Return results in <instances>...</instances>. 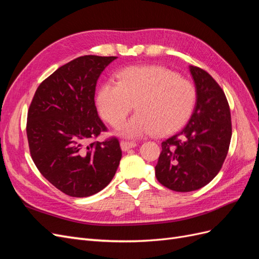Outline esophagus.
I'll return each instance as SVG.
<instances>
[{
  "instance_id": "34e87169",
  "label": "esophagus",
  "mask_w": 259,
  "mask_h": 259,
  "mask_svg": "<svg viewBox=\"0 0 259 259\" xmlns=\"http://www.w3.org/2000/svg\"><path fill=\"white\" fill-rule=\"evenodd\" d=\"M120 145H121V149L123 151H127L128 149H132V148H135L136 146H137V144L136 143H133V142H121L120 143Z\"/></svg>"
}]
</instances>
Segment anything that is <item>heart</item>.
Wrapping results in <instances>:
<instances>
[{
    "label": "heart",
    "mask_w": 259,
    "mask_h": 259,
    "mask_svg": "<svg viewBox=\"0 0 259 259\" xmlns=\"http://www.w3.org/2000/svg\"><path fill=\"white\" fill-rule=\"evenodd\" d=\"M119 81L100 85L96 104L101 116L119 126L133 109L137 112L119 128L125 138L154 132L164 136L179 130L189 119L197 99L194 85L160 66H132L117 73Z\"/></svg>",
    "instance_id": "obj_1"
}]
</instances>
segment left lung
Wrapping results in <instances>:
<instances>
[{
    "label": "left lung",
    "mask_w": 259,
    "mask_h": 259,
    "mask_svg": "<svg viewBox=\"0 0 259 259\" xmlns=\"http://www.w3.org/2000/svg\"><path fill=\"white\" fill-rule=\"evenodd\" d=\"M197 92L186 126L162 143L155 177L164 187L189 192L206 186L221 170L231 140V115L221 86L204 70L189 66Z\"/></svg>",
    "instance_id": "8db88e82"
}]
</instances>
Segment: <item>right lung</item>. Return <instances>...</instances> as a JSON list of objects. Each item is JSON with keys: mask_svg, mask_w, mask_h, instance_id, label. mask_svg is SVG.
Instances as JSON below:
<instances>
[{"mask_svg": "<svg viewBox=\"0 0 259 259\" xmlns=\"http://www.w3.org/2000/svg\"><path fill=\"white\" fill-rule=\"evenodd\" d=\"M114 59L85 55L68 62L40 84L29 108L27 136L32 160L53 186L70 197L103 190L122 158L114 137L88 145L107 130L94 98L101 72Z\"/></svg>", "mask_w": 259, "mask_h": 259, "instance_id": "right-lung-1", "label": "right lung"}]
</instances>
